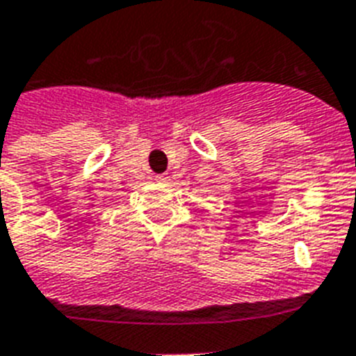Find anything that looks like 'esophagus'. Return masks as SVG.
<instances>
[{
    "label": "esophagus",
    "instance_id": "34e87169",
    "mask_svg": "<svg viewBox=\"0 0 356 356\" xmlns=\"http://www.w3.org/2000/svg\"><path fill=\"white\" fill-rule=\"evenodd\" d=\"M166 175H164V173H159V175H155V181H159V183H164V181H166Z\"/></svg>",
    "mask_w": 356,
    "mask_h": 356
}]
</instances>
